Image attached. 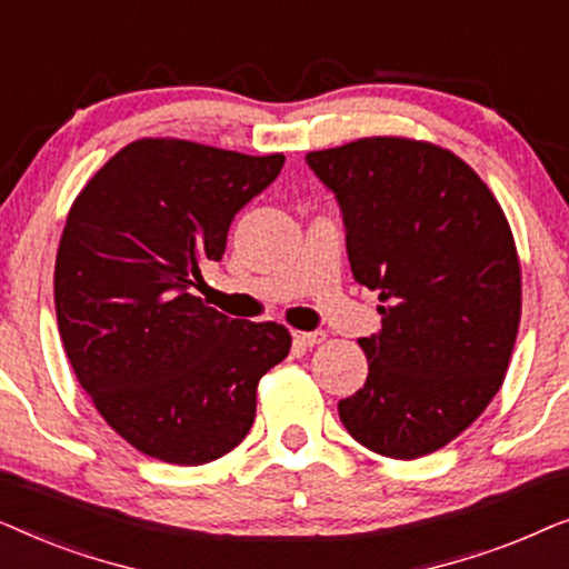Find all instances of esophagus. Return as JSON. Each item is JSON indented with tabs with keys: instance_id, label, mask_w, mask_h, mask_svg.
Returning <instances> with one entry per match:
<instances>
[{
	"instance_id": "1",
	"label": "esophagus",
	"mask_w": 569,
	"mask_h": 569,
	"mask_svg": "<svg viewBox=\"0 0 569 569\" xmlns=\"http://www.w3.org/2000/svg\"><path fill=\"white\" fill-rule=\"evenodd\" d=\"M292 339L298 347H316L326 339L323 331H292Z\"/></svg>"
}]
</instances>
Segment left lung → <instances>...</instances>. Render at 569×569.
<instances>
[{"label": "left lung", "instance_id": "8db88e82", "mask_svg": "<svg viewBox=\"0 0 569 569\" xmlns=\"http://www.w3.org/2000/svg\"><path fill=\"white\" fill-rule=\"evenodd\" d=\"M337 193L347 253L378 290L383 326L360 339L368 380L339 401L372 453L411 458L456 440L500 391L520 323V259L500 201L446 147L362 137L308 152Z\"/></svg>", "mask_w": 569, "mask_h": 569}]
</instances>
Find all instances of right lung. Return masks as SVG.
Wrapping results in <instances>:
<instances>
[{
  "mask_svg": "<svg viewBox=\"0 0 569 569\" xmlns=\"http://www.w3.org/2000/svg\"><path fill=\"white\" fill-rule=\"evenodd\" d=\"M284 154L144 137L77 193L53 267L59 333L100 417L139 453L199 466L238 446L256 388L292 337L238 321L191 292L220 261L232 217Z\"/></svg>",
  "mask_w": 569,
  "mask_h": 569,
  "instance_id": "right-lung-1",
  "label": "right lung"
}]
</instances>
